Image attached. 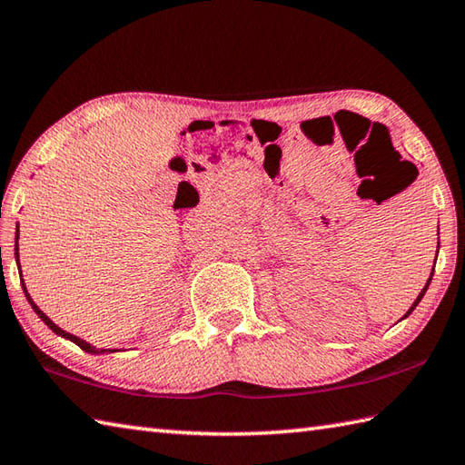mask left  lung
I'll use <instances>...</instances> for the list:
<instances>
[{
	"mask_svg": "<svg viewBox=\"0 0 465 465\" xmlns=\"http://www.w3.org/2000/svg\"><path fill=\"white\" fill-rule=\"evenodd\" d=\"M438 250H440V242H438ZM433 268H436V262H433ZM431 275H433V272H431V273H430V280H428V283H426V288H423V290H421V292H420V295H418V300H416V302H413V303H411V308H410V310H408V313H406V315H403V318H408V315H410V313H411V312H413V310H416V305H418V303H420V302H421V298H423V293H426V290H428V285H430V282H431Z\"/></svg>",
	"mask_w": 465,
	"mask_h": 465,
	"instance_id": "8db88e82",
	"label": "left lung"
}]
</instances>
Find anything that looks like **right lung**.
Returning <instances> with one entry per match:
<instances>
[{
	"label": "right lung",
	"mask_w": 465,
	"mask_h": 465,
	"mask_svg": "<svg viewBox=\"0 0 465 465\" xmlns=\"http://www.w3.org/2000/svg\"><path fill=\"white\" fill-rule=\"evenodd\" d=\"M17 238H19V235H17ZM17 238H15V242H17ZM15 258H17V243H15ZM24 285V283H22ZM24 292H25V298H27V302L29 303H32V308H34V312L39 315V318H42V322L47 325V328L49 330H52V331H55L57 335H62V338H65V340H72L75 345H80V348L84 350V351H90V353H104V351H117V350H95L94 348V345H90V343H87V341H84L82 338H77V335H74V333H67V331H64L62 328H57V325L52 322V320H49L47 318V315L42 312V310H39L37 308V305L34 303V300L32 298H29V293H27V290H25V285H24Z\"/></svg>",
	"instance_id": "obj_1"
}]
</instances>
